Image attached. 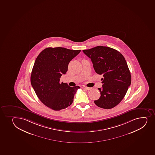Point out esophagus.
I'll return each mask as SVG.
<instances>
[{"mask_svg":"<svg viewBox=\"0 0 155 155\" xmlns=\"http://www.w3.org/2000/svg\"><path fill=\"white\" fill-rule=\"evenodd\" d=\"M85 89H86V90H88V91H90V90H91V87H85Z\"/></svg>","mask_w":155,"mask_h":155,"instance_id":"1","label":"esophagus"}]
</instances>
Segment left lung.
Masks as SVG:
<instances>
[{
  "label": "left lung",
  "mask_w": 155,
  "mask_h": 155,
  "mask_svg": "<svg viewBox=\"0 0 155 155\" xmlns=\"http://www.w3.org/2000/svg\"><path fill=\"white\" fill-rule=\"evenodd\" d=\"M91 59L95 72L103 75L102 88H99L101 96L94 101L96 105L102 108H112L124 97L131 85V76L126 59L117 50L99 46L83 50Z\"/></svg>",
  "instance_id": "1"
}]
</instances>
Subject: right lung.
I'll list each match as a JSON object with an SVG mask.
<instances>
[{
    "mask_svg": "<svg viewBox=\"0 0 155 155\" xmlns=\"http://www.w3.org/2000/svg\"><path fill=\"white\" fill-rule=\"evenodd\" d=\"M80 50L49 47L43 50L35 60L31 74V84L41 102L52 110L59 111L73 102L79 86L71 87L60 83V78L67 72L68 64Z\"/></svg>",
    "mask_w": 155,
    "mask_h": 155,
    "instance_id": "right-lung-1",
    "label": "right lung"
}]
</instances>
